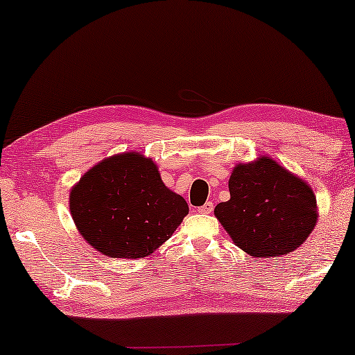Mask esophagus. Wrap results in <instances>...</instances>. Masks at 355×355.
Segmentation results:
<instances>
[{
  "instance_id": "34e87169",
  "label": "esophagus",
  "mask_w": 355,
  "mask_h": 355,
  "mask_svg": "<svg viewBox=\"0 0 355 355\" xmlns=\"http://www.w3.org/2000/svg\"><path fill=\"white\" fill-rule=\"evenodd\" d=\"M197 211H198V213H205V215H210V213L213 211V203H211V202H207L205 205L198 207Z\"/></svg>"
}]
</instances>
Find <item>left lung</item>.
<instances>
[{"label": "left lung", "instance_id": "obj_1", "mask_svg": "<svg viewBox=\"0 0 355 355\" xmlns=\"http://www.w3.org/2000/svg\"><path fill=\"white\" fill-rule=\"evenodd\" d=\"M227 202L215 215L234 244L252 257H278L297 249L317 225V198L307 182L261 157L237 164Z\"/></svg>", "mask_w": 355, "mask_h": 355}]
</instances>
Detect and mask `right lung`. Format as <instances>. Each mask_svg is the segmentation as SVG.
<instances>
[{"label": "right lung", "mask_w": 355, "mask_h": 355, "mask_svg": "<svg viewBox=\"0 0 355 355\" xmlns=\"http://www.w3.org/2000/svg\"><path fill=\"white\" fill-rule=\"evenodd\" d=\"M69 207L82 237L111 259L153 254L189 213L157 164L135 152L95 164L71 191Z\"/></svg>", "instance_id": "add662e5"}]
</instances>
